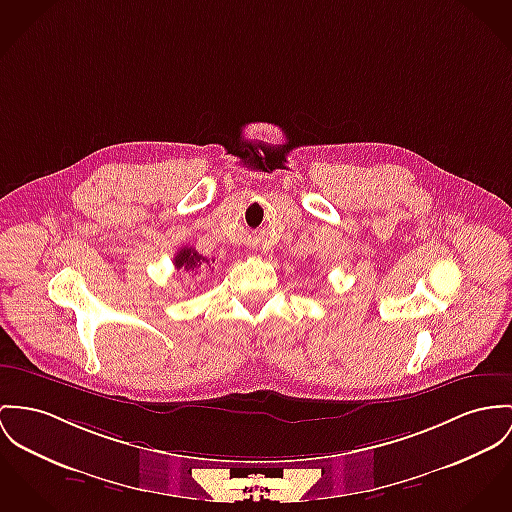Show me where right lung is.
<instances>
[{
	"label": "right lung",
	"mask_w": 512,
	"mask_h": 512,
	"mask_svg": "<svg viewBox=\"0 0 512 512\" xmlns=\"http://www.w3.org/2000/svg\"><path fill=\"white\" fill-rule=\"evenodd\" d=\"M212 261H208L206 257L198 255V251H195L193 247H181L177 251V255L173 257V265L177 271H191V273H198L206 267H210Z\"/></svg>",
	"instance_id": "obj_1"
}]
</instances>
